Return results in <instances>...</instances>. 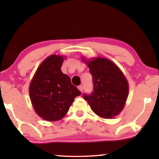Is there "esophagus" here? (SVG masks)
Returning a JSON list of instances; mask_svg holds the SVG:
<instances>
[{
    "instance_id": "1",
    "label": "esophagus",
    "mask_w": 159,
    "mask_h": 159,
    "mask_svg": "<svg viewBox=\"0 0 159 159\" xmlns=\"http://www.w3.org/2000/svg\"><path fill=\"white\" fill-rule=\"evenodd\" d=\"M78 89L82 92H83V90H84V86H82V85H79V86H78Z\"/></svg>"
}]
</instances>
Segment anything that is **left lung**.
<instances>
[{
	"label": "left lung",
	"mask_w": 159,
	"mask_h": 159,
	"mask_svg": "<svg viewBox=\"0 0 159 159\" xmlns=\"http://www.w3.org/2000/svg\"><path fill=\"white\" fill-rule=\"evenodd\" d=\"M92 75L93 92L83 95L91 108L102 118H111L124 108L129 92L125 76L107 59L97 57L86 62Z\"/></svg>",
	"instance_id": "left-lung-1"
}]
</instances>
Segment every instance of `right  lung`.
Segmentation results:
<instances>
[{
	"mask_svg": "<svg viewBox=\"0 0 159 159\" xmlns=\"http://www.w3.org/2000/svg\"><path fill=\"white\" fill-rule=\"evenodd\" d=\"M62 62V56L51 55L40 65L30 85L34 110L48 121L64 117L75 97L81 94L61 70Z\"/></svg>",
	"mask_w": 159,
	"mask_h": 159,
	"instance_id": "1",
	"label": "right lung"
}]
</instances>
